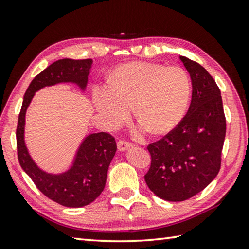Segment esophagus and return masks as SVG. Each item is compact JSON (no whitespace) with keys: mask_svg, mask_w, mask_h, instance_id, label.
Masks as SVG:
<instances>
[{"mask_svg":"<svg viewBox=\"0 0 249 249\" xmlns=\"http://www.w3.org/2000/svg\"><path fill=\"white\" fill-rule=\"evenodd\" d=\"M129 147H132V142H129L125 140H121L117 142V148H119V150L121 151H124L127 148H129Z\"/></svg>","mask_w":249,"mask_h":249,"instance_id":"1","label":"esophagus"}]
</instances>
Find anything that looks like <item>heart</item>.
I'll list each match as a JSON object with an SVG mask.
<instances>
[{
    "mask_svg": "<svg viewBox=\"0 0 249 249\" xmlns=\"http://www.w3.org/2000/svg\"><path fill=\"white\" fill-rule=\"evenodd\" d=\"M191 94V80L178 66L130 62L116 68L108 87L93 91L94 105L109 124H119L133 107L142 128L163 134L180 121Z\"/></svg>",
    "mask_w": 249,
    "mask_h": 249,
    "instance_id": "b5f03b06",
    "label": "heart"
}]
</instances>
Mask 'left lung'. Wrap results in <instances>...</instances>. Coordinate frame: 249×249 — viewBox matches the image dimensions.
Here are the masks:
<instances>
[{
	"instance_id": "1",
	"label": "left lung",
	"mask_w": 249,
	"mask_h": 249,
	"mask_svg": "<svg viewBox=\"0 0 249 249\" xmlns=\"http://www.w3.org/2000/svg\"><path fill=\"white\" fill-rule=\"evenodd\" d=\"M192 80L187 114L159 141L149 144L148 188L160 199L180 202L212 182L221 168L226 120L215 80L197 62L180 57Z\"/></svg>"
}]
</instances>
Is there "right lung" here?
Segmentation results:
<instances>
[{"instance_id": "1", "label": "right lung", "mask_w": 249, "mask_h": 249, "mask_svg": "<svg viewBox=\"0 0 249 249\" xmlns=\"http://www.w3.org/2000/svg\"><path fill=\"white\" fill-rule=\"evenodd\" d=\"M91 65L92 59L73 60L66 58L54 61L37 74L25 92L16 128L20 167L43 195L68 208H81L90 204L103 191L108 166L116 151L115 138L105 132L89 135L80 146L73 166L64 174L50 175L36 166L25 146V114L35 92L46 86L73 82L84 90Z\"/></svg>"}]
</instances>
